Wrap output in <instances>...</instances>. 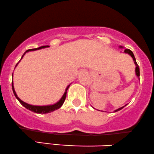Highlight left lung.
Segmentation results:
<instances>
[{"label": "left lung", "mask_w": 154, "mask_h": 154, "mask_svg": "<svg viewBox=\"0 0 154 154\" xmlns=\"http://www.w3.org/2000/svg\"><path fill=\"white\" fill-rule=\"evenodd\" d=\"M119 48H120V49H122V48H124V47H122V46H119ZM124 53H126V54H128V55H131V57H132V58H133V61H134V63H135V75H136V76L138 78V79H139V77H140V68H139V66H138V65L137 64V62H136V60H135V56H134V55H133V52L131 51V50H128V49H125V50H124ZM126 105H127V104H125V106H121V107H120V108H118V109H115V112H117V111H119V110H121L122 109V108H124L125 106ZM94 108V107H93Z\"/></svg>", "instance_id": "8db88e82"}]
</instances>
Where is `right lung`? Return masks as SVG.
<instances>
[{
	"mask_svg": "<svg viewBox=\"0 0 154 154\" xmlns=\"http://www.w3.org/2000/svg\"><path fill=\"white\" fill-rule=\"evenodd\" d=\"M49 47H50V46H48V45H45V46H42V47H39V48H37L30 49V50H26V51L24 53H23V55H22V57H21V60L23 58V55H24L26 53V52H30V51H34V50H40V49H43V48H49ZM21 60H20V61H21ZM20 61H19V62H20ZM19 63H18L16 65V67L18 66ZM16 67H15V68H16ZM13 74H14V73H13ZM13 74H12V77H13ZM70 84H70L69 85H68V86H67V87L66 88V90H65V92H64V94H63V97H61V99H60L58 102H57L53 104H49V105H42V106L32 105V104H28V103L23 102V101L21 100V99H19V97H18L17 94H16L15 89H14V82H13V81H12V89H13V92H14V96L16 97V98L18 100H19V102L21 103V105H23L25 108H26L27 109L30 110V111L33 112L38 113V114H47V113L52 112L55 111V110H56V109H58L59 108H60L61 106H62L63 103H64V102H65V99H66L67 90L68 89V88H69Z\"/></svg>",
	"mask_w": 154,
	"mask_h": 154,
	"instance_id": "right-lung-1",
	"label": "right lung"
}]
</instances>
